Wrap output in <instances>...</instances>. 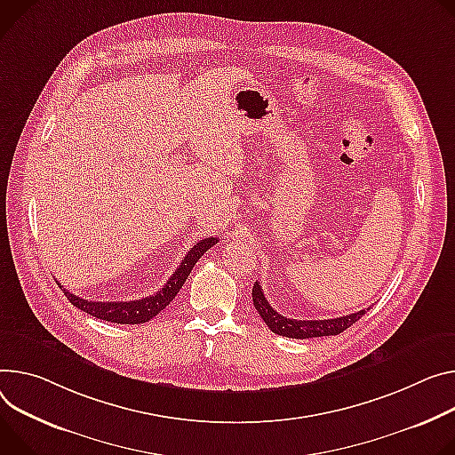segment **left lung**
I'll use <instances>...</instances> for the list:
<instances>
[{"mask_svg": "<svg viewBox=\"0 0 455 455\" xmlns=\"http://www.w3.org/2000/svg\"><path fill=\"white\" fill-rule=\"evenodd\" d=\"M252 301L267 326L277 336L292 338V339H308V338H323V336H338L343 330L350 328L357 319L364 315L368 310H359L343 317L336 319H319V321H301V319H286L284 315L277 314L270 303L267 301L261 284L256 281L252 288Z\"/></svg>", "mask_w": 455, "mask_h": 455, "instance_id": "8db88e82", "label": "left lung"}]
</instances>
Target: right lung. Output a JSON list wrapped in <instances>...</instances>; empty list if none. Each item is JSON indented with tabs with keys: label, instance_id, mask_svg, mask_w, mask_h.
I'll return each mask as SVG.
<instances>
[{
	"label": "right lung",
	"instance_id": "1",
	"mask_svg": "<svg viewBox=\"0 0 455 455\" xmlns=\"http://www.w3.org/2000/svg\"><path fill=\"white\" fill-rule=\"evenodd\" d=\"M218 237H204L199 243H196L190 252L183 258V261L180 263V267L176 268V272L171 275V279L163 284V288L154 294V296H147L143 299H136V301H91V299H84L77 298L72 292H68L67 288H63L60 283V288L63 291V294L67 296V299L79 310H84L85 314H91L92 317L103 319V321H110V323H117V324H140V323H147L150 321L154 315H157L164 307H167L181 291V286L185 284L188 274L192 272L194 265L197 263V259L209 251L218 243Z\"/></svg>",
	"mask_w": 455,
	"mask_h": 455
}]
</instances>
